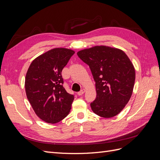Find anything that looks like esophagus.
I'll return each mask as SVG.
<instances>
[{"label":"esophagus","mask_w":160,"mask_h":160,"mask_svg":"<svg viewBox=\"0 0 160 160\" xmlns=\"http://www.w3.org/2000/svg\"><path fill=\"white\" fill-rule=\"evenodd\" d=\"M85 89H83L82 90H81L79 92H78V93H77V95H82L85 93Z\"/></svg>","instance_id":"esophagus-1"}]
</instances>
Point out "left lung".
Listing matches in <instances>:
<instances>
[{
	"label": "left lung",
	"mask_w": 160,
	"mask_h": 160,
	"mask_svg": "<svg viewBox=\"0 0 160 160\" xmlns=\"http://www.w3.org/2000/svg\"><path fill=\"white\" fill-rule=\"evenodd\" d=\"M88 64L95 81L97 97L90 105L100 117L119 114L132 97L135 79L133 63L125 52L105 45L94 46L77 52Z\"/></svg>",
	"instance_id": "left-lung-1"
}]
</instances>
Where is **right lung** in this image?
I'll list each match as a JSON object with an SVG mask.
<instances>
[{"mask_svg": "<svg viewBox=\"0 0 160 160\" xmlns=\"http://www.w3.org/2000/svg\"><path fill=\"white\" fill-rule=\"evenodd\" d=\"M75 51L54 48L38 56L27 70L25 87L35 114L44 122L57 123L70 112L74 96L62 87L61 72Z\"/></svg>", "mask_w": 160, "mask_h": 160, "instance_id": "obj_1", "label": "right lung"}]
</instances>
